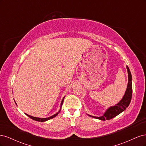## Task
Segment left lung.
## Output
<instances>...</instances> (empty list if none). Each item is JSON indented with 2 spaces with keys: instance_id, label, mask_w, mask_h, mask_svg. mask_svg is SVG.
<instances>
[{
  "instance_id": "left-lung-1",
  "label": "left lung",
  "mask_w": 146,
  "mask_h": 146,
  "mask_svg": "<svg viewBox=\"0 0 146 146\" xmlns=\"http://www.w3.org/2000/svg\"><path fill=\"white\" fill-rule=\"evenodd\" d=\"M127 72H128V78H129V82H128V85L127 87V90L124 95H123L122 99L120 100L119 103L116 104L114 106L109 107L106 111L104 113V114L102 116L97 117L90 115L88 114V116L94 117L96 119H100L102 121H105V120H110L114 117L117 116L118 114L121 113L122 111L125 110V109L129 107V105L131 102V96H132V77L130 72V70L128 67L126 66Z\"/></svg>"
}]
</instances>
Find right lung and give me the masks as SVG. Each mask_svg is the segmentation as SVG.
Segmentation results:
<instances>
[{
	"label": "right lung",
	"instance_id": "obj_1",
	"mask_svg": "<svg viewBox=\"0 0 146 146\" xmlns=\"http://www.w3.org/2000/svg\"><path fill=\"white\" fill-rule=\"evenodd\" d=\"M64 97L63 98V99L62 101H61V105H60V110H59V111H58V113H56V114H54V115H52V116H50V117H46V118H40V117H33V116H30V115H29V114H26V115H27V116H29V117H30L31 119H32L33 120H35V121H39V122H46V121H48V120H50V119H52V118H54V117H55V116H56L57 115H58V113H60V111H61V107H62V105H63V101H64ZM15 104H16V105H17L16 102H15Z\"/></svg>",
	"mask_w": 146,
	"mask_h": 146
}]
</instances>
